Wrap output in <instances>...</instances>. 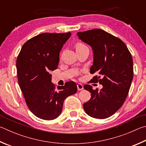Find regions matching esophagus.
Masks as SVG:
<instances>
[{
    "mask_svg": "<svg viewBox=\"0 0 146 146\" xmlns=\"http://www.w3.org/2000/svg\"><path fill=\"white\" fill-rule=\"evenodd\" d=\"M77 87L78 90H82L83 89V85H81V83H78L77 85Z\"/></svg>",
    "mask_w": 146,
    "mask_h": 146,
    "instance_id": "obj_1",
    "label": "esophagus"
}]
</instances>
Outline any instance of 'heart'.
Returning <instances> with one entry per match:
<instances>
[{"mask_svg": "<svg viewBox=\"0 0 146 146\" xmlns=\"http://www.w3.org/2000/svg\"><path fill=\"white\" fill-rule=\"evenodd\" d=\"M75 47H76V50H77V49H80V48H83V47H86V46L84 45V44H83L82 43L78 42V43H76V45H75Z\"/></svg>", "mask_w": 146, "mask_h": 146, "instance_id": "1", "label": "heart"}]
</instances>
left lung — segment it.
I'll use <instances>...</instances> for the list:
<instances>
[{
	"instance_id": "left-lung-1",
	"label": "left lung",
	"mask_w": 146,
	"mask_h": 146,
	"mask_svg": "<svg viewBox=\"0 0 146 146\" xmlns=\"http://www.w3.org/2000/svg\"><path fill=\"white\" fill-rule=\"evenodd\" d=\"M78 36L91 46L94 62L90 73H97L91 82L99 83L103 88L93 90L90 85L84 88L91 93V98L83 104L86 113L94 118L110 117L126 100L133 78L131 53L126 44L110 33L99 29L78 32Z\"/></svg>"
}]
</instances>
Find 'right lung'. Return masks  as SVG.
<instances>
[{
  "mask_svg": "<svg viewBox=\"0 0 146 146\" xmlns=\"http://www.w3.org/2000/svg\"><path fill=\"white\" fill-rule=\"evenodd\" d=\"M71 33H42L27 41L17 57L18 81L25 103L35 116L53 120L60 115L64 100L77 92L74 81L58 86L49 73L58 68L60 52Z\"/></svg>",
  "mask_w": 146,
  "mask_h": 146,
  "instance_id": "1",
  "label": "right lung"
}]
</instances>
